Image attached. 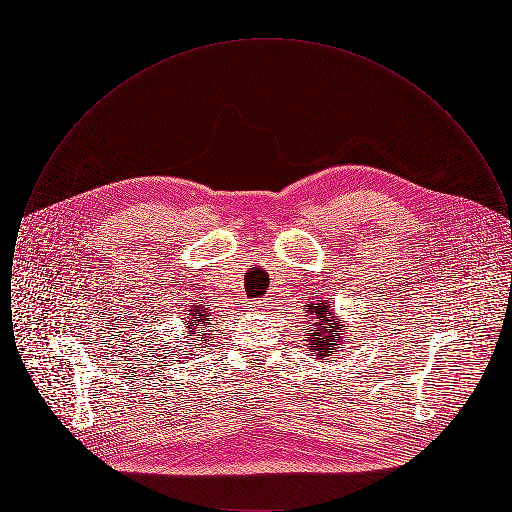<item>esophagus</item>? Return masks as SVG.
Instances as JSON below:
<instances>
[{
    "label": "esophagus",
    "instance_id": "1",
    "mask_svg": "<svg viewBox=\"0 0 512 512\" xmlns=\"http://www.w3.org/2000/svg\"><path fill=\"white\" fill-rule=\"evenodd\" d=\"M267 305L268 303L265 299H255V301H251V303H249V307H251V309H265Z\"/></svg>",
    "mask_w": 512,
    "mask_h": 512
}]
</instances>
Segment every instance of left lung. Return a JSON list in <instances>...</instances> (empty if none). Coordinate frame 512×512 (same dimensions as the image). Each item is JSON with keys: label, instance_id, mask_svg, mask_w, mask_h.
Returning a JSON list of instances; mask_svg holds the SVG:
<instances>
[{"label": "left lung", "instance_id": "1", "mask_svg": "<svg viewBox=\"0 0 512 512\" xmlns=\"http://www.w3.org/2000/svg\"><path fill=\"white\" fill-rule=\"evenodd\" d=\"M309 309H311L309 313L317 318L309 347H313V351H317L318 359L326 361V357L332 355L336 345L341 343V324L338 322V318L330 313V307L326 303H313V305H309Z\"/></svg>", "mask_w": 512, "mask_h": 512}]
</instances>
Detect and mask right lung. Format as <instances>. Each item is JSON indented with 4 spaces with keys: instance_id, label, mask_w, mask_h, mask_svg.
<instances>
[{
    "instance_id": "obj_1",
    "label": "right lung",
    "mask_w": 512,
    "mask_h": 512,
    "mask_svg": "<svg viewBox=\"0 0 512 512\" xmlns=\"http://www.w3.org/2000/svg\"><path fill=\"white\" fill-rule=\"evenodd\" d=\"M207 317V311H201V307H194V309H190V315H188V326L195 330V326H199V324H203V320Z\"/></svg>"
}]
</instances>
